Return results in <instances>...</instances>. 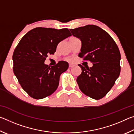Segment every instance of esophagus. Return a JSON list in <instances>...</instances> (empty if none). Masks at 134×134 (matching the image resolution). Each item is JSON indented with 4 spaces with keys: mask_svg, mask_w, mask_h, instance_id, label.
<instances>
[{
    "mask_svg": "<svg viewBox=\"0 0 134 134\" xmlns=\"http://www.w3.org/2000/svg\"><path fill=\"white\" fill-rule=\"evenodd\" d=\"M74 66V64H69V67L70 68H71V67H72Z\"/></svg>",
    "mask_w": 134,
    "mask_h": 134,
    "instance_id": "esophagus-1",
    "label": "esophagus"
}]
</instances>
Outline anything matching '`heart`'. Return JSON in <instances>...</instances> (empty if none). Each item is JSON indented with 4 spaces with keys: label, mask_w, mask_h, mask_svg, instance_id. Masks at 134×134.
<instances>
[{
    "label": "heart",
    "mask_w": 134,
    "mask_h": 134,
    "mask_svg": "<svg viewBox=\"0 0 134 134\" xmlns=\"http://www.w3.org/2000/svg\"><path fill=\"white\" fill-rule=\"evenodd\" d=\"M67 61H69V62H70V61H71V58H67Z\"/></svg>",
    "instance_id": "1"
}]
</instances>
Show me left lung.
Returning <instances> with one entry per match:
<instances>
[{"label": "left lung", "instance_id": "8db88e82", "mask_svg": "<svg viewBox=\"0 0 134 134\" xmlns=\"http://www.w3.org/2000/svg\"><path fill=\"white\" fill-rule=\"evenodd\" d=\"M70 31L81 41L79 57L93 63L90 68L79 65L82 70L77 78L79 87L86 96L100 99L110 91L120 74L118 47L108 32L94 25Z\"/></svg>", "mask_w": 134, "mask_h": 134}]
</instances>
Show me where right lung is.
Instances as JSON below:
<instances>
[{"label": "right lung", "mask_w": 134, "mask_h": 134, "mask_svg": "<svg viewBox=\"0 0 134 134\" xmlns=\"http://www.w3.org/2000/svg\"><path fill=\"white\" fill-rule=\"evenodd\" d=\"M71 35L67 28L38 27L19 41L13 52V70L22 89L31 97L45 98L57 89L60 76L69 64L60 61L50 67L44 62L49 54H54L59 42Z\"/></svg>", "instance_id": "1"}]
</instances>
